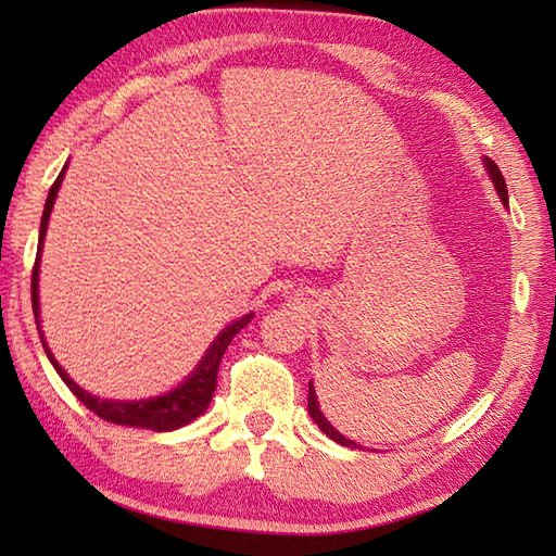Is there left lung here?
<instances>
[{
  "label": "left lung",
  "instance_id": "obj_1",
  "mask_svg": "<svg viewBox=\"0 0 556 556\" xmlns=\"http://www.w3.org/2000/svg\"><path fill=\"white\" fill-rule=\"evenodd\" d=\"M485 167H488V172H490V176H492V181H494V188H497V193L502 195V203L506 205L509 203V195H506V181H504V176H502V172H500V167L497 164H494L492 160H485ZM308 413H311V418L317 422V428H320L327 437H332L334 442H339V444H344V446H353L356 448L358 444L356 442H351V440H346L344 434H339L332 425L327 422V418L323 416V410H320V406H317V396H315V389H313V384H308Z\"/></svg>",
  "mask_w": 556,
  "mask_h": 556
}]
</instances>
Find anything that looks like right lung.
<instances>
[{
	"label": "right lung",
	"mask_w": 556,
	"mask_h": 556,
	"mask_svg": "<svg viewBox=\"0 0 556 556\" xmlns=\"http://www.w3.org/2000/svg\"><path fill=\"white\" fill-rule=\"evenodd\" d=\"M64 179V169L62 174L56 176V181L50 188V195H47V203L42 210V219H40V239H38V255H35V265H33V275H30V299H33V315H35V325H38L40 332V301H38V271H40V251H42V241H45V231H47V219H50V212L54 205V198L59 191V184ZM253 320L251 315H243L241 320H236L233 325H229L224 332L215 339V344L207 349V353L200 361L198 368L193 370V375L188 380L174 389V392L157 396V399H148V401H104L88 394L86 389H80L71 377L62 370V365L54 361V356L50 353L45 344V337L40 334V341L45 346L47 358L54 365V370L59 372V377L66 382V387L74 392V396L80 401L83 406L90 408L96 416H100L102 420L114 422V425H131V428H148L155 432H167V430H176L181 425L195 420L200 413H203L212 394L217 389V370H219V361L224 356V351L231 344V339L241 332V329Z\"/></svg>",
	"instance_id": "obj_1"
}]
</instances>
